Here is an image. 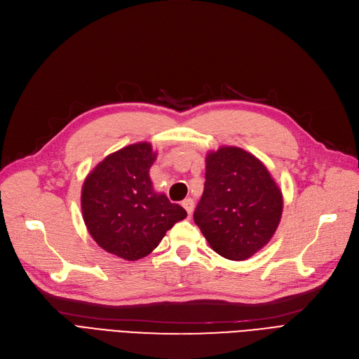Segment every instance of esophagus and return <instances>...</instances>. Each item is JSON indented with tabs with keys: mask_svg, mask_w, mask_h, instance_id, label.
Segmentation results:
<instances>
[{
	"mask_svg": "<svg viewBox=\"0 0 359 359\" xmlns=\"http://www.w3.org/2000/svg\"><path fill=\"white\" fill-rule=\"evenodd\" d=\"M182 205H183V208L186 210V212H188V214L191 215V214H192V211H194V207H195V202L189 198V199H184Z\"/></svg>",
	"mask_w": 359,
	"mask_h": 359,
	"instance_id": "obj_1",
	"label": "esophagus"
}]
</instances>
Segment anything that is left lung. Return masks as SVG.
<instances>
[{"instance_id":"obj_1","label":"left lung","mask_w":359,"mask_h":359,"mask_svg":"<svg viewBox=\"0 0 359 359\" xmlns=\"http://www.w3.org/2000/svg\"><path fill=\"white\" fill-rule=\"evenodd\" d=\"M282 211V191L252 154L238 147L208 152L194 220L218 255L251 258L273 238Z\"/></svg>"}]
</instances>
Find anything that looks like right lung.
<instances>
[{
  "mask_svg": "<svg viewBox=\"0 0 359 359\" xmlns=\"http://www.w3.org/2000/svg\"><path fill=\"white\" fill-rule=\"evenodd\" d=\"M157 158L149 142L124 147L105 157L85 179L82 214L104 251L136 261L158 246L165 231L188 215L157 194L149 168Z\"/></svg>",
  "mask_w": 359,
  "mask_h": 359,
  "instance_id": "obj_1",
  "label": "right lung"
}]
</instances>
